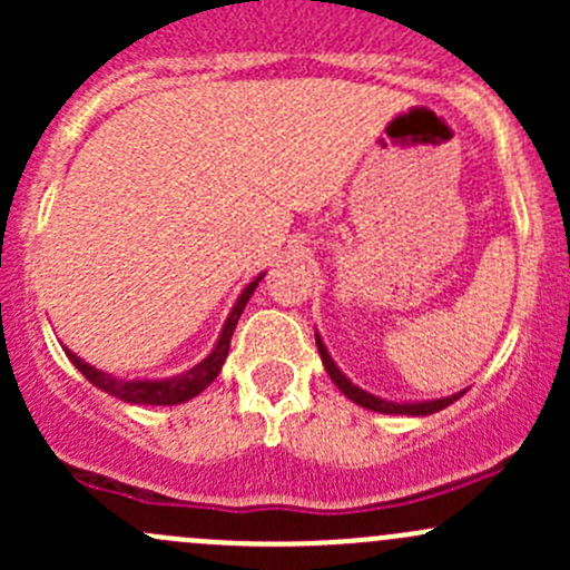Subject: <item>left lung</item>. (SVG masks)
<instances>
[{"label": "left lung", "mask_w": 570, "mask_h": 570, "mask_svg": "<svg viewBox=\"0 0 570 570\" xmlns=\"http://www.w3.org/2000/svg\"><path fill=\"white\" fill-rule=\"evenodd\" d=\"M314 338H317V350H320V358L322 364H325V372L331 375V381L336 383V389L342 392L347 400H353L355 405L366 407V411H375V413H402V416H430V413H439L444 411L446 405H452L455 400H461L465 394L458 392V394H450V396H441V400H405V402H394V400H386V396H377L372 392H364L361 386H355L353 381H350L347 375H344L342 370L336 366V361L331 358V353H327L325 342H322L320 333H314Z\"/></svg>", "instance_id": "8db88e82"}]
</instances>
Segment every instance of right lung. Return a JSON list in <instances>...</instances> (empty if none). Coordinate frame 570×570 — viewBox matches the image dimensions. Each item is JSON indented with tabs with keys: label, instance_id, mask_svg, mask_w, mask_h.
<instances>
[{
	"label": "right lung",
	"instance_id": "add662e5",
	"mask_svg": "<svg viewBox=\"0 0 570 570\" xmlns=\"http://www.w3.org/2000/svg\"><path fill=\"white\" fill-rule=\"evenodd\" d=\"M264 278V273H258L256 278L250 281L248 286L243 289V295L237 297V303L232 306L228 312L226 322H223V331L217 336L215 347L212 353L206 355L204 361H198L195 366H189L187 372L181 375H170V377H118V375H109L105 370H96L94 364H88L85 358H79L77 353H71L68 347L66 355L71 358V364L94 383L96 389L107 392L109 396H118V400L131 402V405H181V402L193 400L220 375L223 370V361H226L228 347H232V336H234V327H237L239 317H243L245 306H248L250 295L256 292L258 281Z\"/></svg>",
	"mask_w": 570,
	"mask_h": 570
}]
</instances>
